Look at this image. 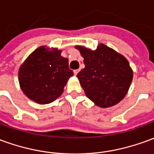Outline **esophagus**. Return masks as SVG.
I'll return each mask as SVG.
<instances>
[{"mask_svg": "<svg viewBox=\"0 0 154 154\" xmlns=\"http://www.w3.org/2000/svg\"><path fill=\"white\" fill-rule=\"evenodd\" d=\"M79 69H75V70H74V74H75V75H76L78 73H79Z\"/></svg>", "mask_w": 154, "mask_h": 154, "instance_id": "34e87169", "label": "esophagus"}]
</instances>
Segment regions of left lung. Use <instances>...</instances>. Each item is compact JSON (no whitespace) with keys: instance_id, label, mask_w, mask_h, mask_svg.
Instances as JSON below:
<instances>
[{"instance_id":"obj_1","label":"left lung","mask_w":154,"mask_h":154,"mask_svg":"<svg viewBox=\"0 0 154 154\" xmlns=\"http://www.w3.org/2000/svg\"><path fill=\"white\" fill-rule=\"evenodd\" d=\"M85 67L77 75L85 93L101 108L115 106L128 93L133 78L128 59L103 43L95 50L75 46Z\"/></svg>"}]
</instances>
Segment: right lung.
Segmentation results:
<instances>
[{
	"label": "right lung",
	"instance_id": "obj_1",
	"mask_svg": "<svg viewBox=\"0 0 154 154\" xmlns=\"http://www.w3.org/2000/svg\"><path fill=\"white\" fill-rule=\"evenodd\" d=\"M58 48L39 47L22 63L18 72L23 93L37 103L53 102L63 93L69 79L74 75L69 60Z\"/></svg>",
	"mask_w": 154,
	"mask_h": 154
}]
</instances>
